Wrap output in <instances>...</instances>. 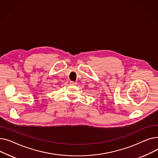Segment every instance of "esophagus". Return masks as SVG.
<instances>
[{
	"label": "esophagus",
	"mask_w": 158,
	"mask_h": 158,
	"mask_svg": "<svg viewBox=\"0 0 158 158\" xmlns=\"http://www.w3.org/2000/svg\"><path fill=\"white\" fill-rule=\"evenodd\" d=\"M70 85H76L77 84V82H73V81H70Z\"/></svg>",
	"instance_id": "1"
}]
</instances>
